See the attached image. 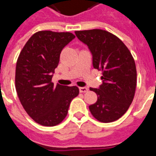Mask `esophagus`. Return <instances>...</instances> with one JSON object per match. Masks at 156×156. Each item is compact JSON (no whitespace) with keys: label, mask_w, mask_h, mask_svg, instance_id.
Instances as JSON below:
<instances>
[{"label":"esophagus","mask_w":156,"mask_h":156,"mask_svg":"<svg viewBox=\"0 0 156 156\" xmlns=\"http://www.w3.org/2000/svg\"><path fill=\"white\" fill-rule=\"evenodd\" d=\"M88 90V88H86V87H80L79 88V91L81 92V93H86Z\"/></svg>","instance_id":"1"}]
</instances>
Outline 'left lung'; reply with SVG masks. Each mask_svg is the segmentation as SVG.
<instances>
[{
	"label": "left lung",
	"instance_id": "8db88e82",
	"mask_svg": "<svg viewBox=\"0 0 156 156\" xmlns=\"http://www.w3.org/2000/svg\"><path fill=\"white\" fill-rule=\"evenodd\" d=\"M80 41L88 46L94 68L101 70L103 83L96 93L97 102L89 106L93 116L103 123L119 119L134 99L137 73L135 62L124 42L110 32L93 29L76 31Z\"/></svg>",
	"mask_w": 156,
	"mask_h": 156
}]
</instances>
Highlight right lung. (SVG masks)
Segmentation results:
<instances>
[{"label":"right lung","instance_id":"1","mask_svg":"<svg viewBox=\"0 0 156 156\" xmlns=\"http://www.w3.org/2000/svg\"><path fill=\"white\" fill-rule=\"evenodd\" d=\"M74 38L71 32H37L27 41L19 55L16 89L26 112L37 124H60L68 115L71 101L79 94L76 86L51 83L62 50Z\"/></svg>","mask_w":156,"mask_h":156}]
</instances>
